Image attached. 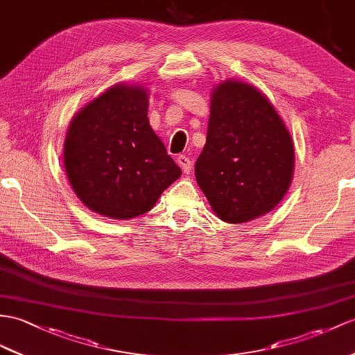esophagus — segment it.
Listing matches in <instances>:
<instances>
[{
    "instance_id": "1",
    "label": "esophagus",
    "mask_w": 355,
    "mask_h": 355,
    "mask_svg": "<svg viewBox=\"0 0 355 355\" xmlns=\"http://www.w3.org/2000/svg\"><path fill=\"white\" fill-rule=\"evenodd\" d=\"M178 164L180 166V168H182V171L184 173H188L191 171V168H193V162H191V159H189L188 157H185V155H180V157H178Z\"/></svg>"
}]
</instances>
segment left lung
Instances as JSON below:
<instances>
[{
	"label": "left lung",
	"instance_id": "8db88e82",
	"mask_svg": "<svg viewBox=\"0 0 355 355\" xmlns=\"http://www.w3.org/2000/svg\"><path fill=\"white\" fill-rule=\"evenodd\" d=\"M292 173V138L270 101L241 81L215 87L196 179L217 217L232 224L262 217L286 194Z\"/></svg>",
	"mask_w": 355,
	"mask_h": 355
}]
</instances>
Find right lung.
Returning <instances> with one entry per match:
<instances>
[{
  "label": "right lung",
  "instance_id": "add662e5",
  "mask_svg": "<svg viewBox=\"0 0 355 355\" xmlns=\"http://www.w3.org/2000/svg\"><path fill=\"white\" fill-rule=\"evenodd\" d=\"M148 107L143 87L119 84L69 125L67 179L89 209L116 220L138 217L182 173L150 128Z\"/></svg>",
  "mask_w": 355,
  "mask_h": 355
}]
</instances>
